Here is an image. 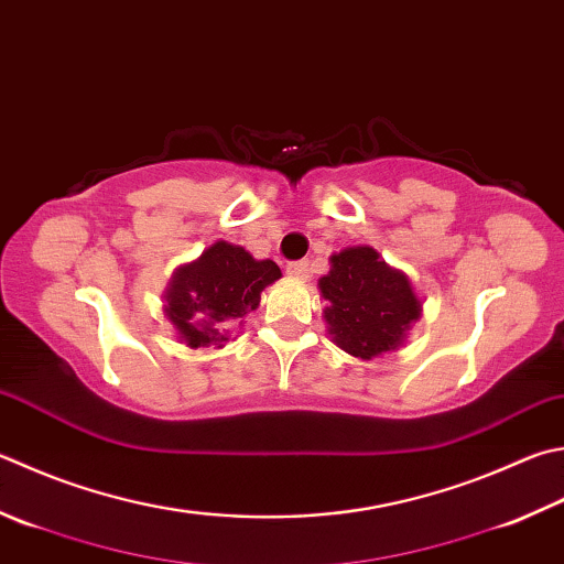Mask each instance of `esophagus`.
<instances>
[{
    "instance_id": "esophagus-1",
    "label": "esophagus",
    "mask_w": 564,
    "mask_h": 564,
    "mask_svg": "<svg viewBox=\"0 0 564 564\" xmlns=\"http://www.w3.org/2000/svg\"><path fill=\"white\" fill-rule=\"evenodd\" d=\"M286 274H290V278H294V280H302V282H306L312 278V268H310V262H290L286 264Z\"/></svg>"
}]
</instances>
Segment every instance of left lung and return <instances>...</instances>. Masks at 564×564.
<instances>
[{"label": "left lung", "instance_id": "8db88e82", "mask_svg": "<svg viewBox=\"0 0 564 564\" xmlns=\"http://www.w3.org/2000/svg\"><path fill=\"white\" fill-rule=\"evenodd\" d=\"M332 270L318 280L324 322L332 341L348 356L370 360L405 344L422 316V300L405 272L370 246L334 252Z\"/></svg>", "mask_w": 564, "mask_h": 564}]
</instances>
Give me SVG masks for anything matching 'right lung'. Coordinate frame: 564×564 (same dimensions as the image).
<instances>
[{
	"label": "right lung",
	"mask_w": 564,
	"mask_h": 564,
	"mask_svg": "<svg viewBox=\"0 0 564 564\" xmlns=\"http://www.w3.org/2000/svg\"><path fill=\"white\" fill-rule=\"evenodd\" d=\"M280 278L272 260H254L246 248L216 240L174 270L162 294L164 316L188 348H223L230 341L228 328L258 310L264 286Z\"/></svg>",
	"instance_id": "obj_1"
}]
</instances>
